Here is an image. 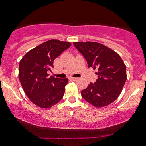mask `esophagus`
<instances>
[{"instance_id":"1","label":"esophagus","mask_w":146,"mask_h":146,"mask_svg":"<svg viewBox=\"0 0 146 146\" xmlns=\"http://www.w3.org/2000/svg\"><path fill=\"white\" fill-rule=\"evenodd\" d=\"M78 79V78H70V80H73V81H75V80H77Z\"/></svg>"}]
</instances>
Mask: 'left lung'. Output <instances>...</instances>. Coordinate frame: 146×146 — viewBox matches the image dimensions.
Returning a JSON list of instances; mask_svg holds the SVG:
<instances>
[{"mask_svg":"<svg viewBox=\"0 0 146 146\" xmlns=\"http://www.w3.org/2000/svg\"><path fill=\"white\" fill-rule=\"evenodd\" d=\"M73 44L88 63L98 70V78L82 90V96L97 108L106 106L116 100L127 79L126 66L118 53L95 42H75Z\"/></svg>","mask_w":146,"mask_h":146,"instance_id":"1","label":"left lung"}]
</instances>
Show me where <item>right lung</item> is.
I'll return each instance as SVG.
<instances>
[{
  "label": "right lung",
  "mask_w": 146,
  "mask_h": 146,
  "mask_svg": "<svg viewBox=\"0 0 146 146\" xmlns=\"http://www.w3.org/2000/svg\"><path fill=\"white\" fill-rule=\"evenodd\" d=\"M71 45L68 42L50 40L30 50L20 61L19 80L35 105L51 108L63 98L68 80L49 76L47 71L53 67L54 60Z\"/></svg>",
  "instance_id": "add662e5"
}]
</instances>
